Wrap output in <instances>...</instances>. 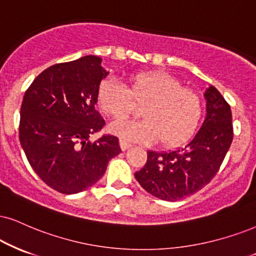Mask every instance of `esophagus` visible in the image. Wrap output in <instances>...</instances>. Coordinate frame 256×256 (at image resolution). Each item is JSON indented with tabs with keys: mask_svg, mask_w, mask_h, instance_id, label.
Here are the masks:
<instances>
[{
	"mask_svg": "<svg viewBox=\"0 0 256 256\" xmlns=\"http://www.w3.org/2000/svg\"><path fill=\"white\" fill-rule=\"evenodd\" d=\"M120 147H121L122 150H127L128 148L132 147V144L124 140H120Z\"/></svg>",
	"mask_w": 256,
	"mask_h": 256,
	"instance_id": "1",
	"label": "esophagus"
}]
</instances>
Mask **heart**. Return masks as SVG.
<instances>
[{
    "label": "heart",
    "instance_id": "heart-1",
    "mask_svg": "<svg viewBox=\"0 0 256 256\" xmlns=\"http://www.w3.org/2000/svg\"><path fill=\"white\" fill-rule=\"evenodd\" d=\"M127 88L114 78L103 80L97 89L100 109L115 120L132 112L134 102L144 104L141 121H118L110 132L123 140L165 146L185 142L200 122L202 102L194 90L182 86L176 78L165 72H140L130 74Z\"/></svg>",
    "mask_w": 256,
    "mask_h": 256
}]
</instances>
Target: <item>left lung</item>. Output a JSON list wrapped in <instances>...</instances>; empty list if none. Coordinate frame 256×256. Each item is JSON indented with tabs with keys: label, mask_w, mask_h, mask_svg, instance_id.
Instances as JSON below:
<instances>
[{
	"label": "left lung",
	"mask_w": 256,
	"mask_h": 256,
	"mask_svg": "<svg viewBox=\"0 0 256 256\" xmlns=\"http://www.w3.org/2000/svg\"><path fill=\"white\" fill-rule=\"evenodd\" d=\"M206 115L184 147L168 152L148 150L147 162L135 178L148 194L176 202L209 184L232 141L230 106L212 85L205 89Z\"/></svg>",
	"instance_id": "obj_1"
}]
</instances>
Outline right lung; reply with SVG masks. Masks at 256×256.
Returning <instances> with one entry per match:
<instances>
[{
    "label": "right lung",
    "instance_id": "add662e5",
    "mask_svg": "<svg viewBox=\"0 0 256 256\" xmlns=\"http://www.w3.org/2000/svg\"><path fill=\"white\" fill-rule=\"evenodd\" d=\"M100 62V56H86L53 65L33 80L22 100V150L41 180L65 194L96 184L121 152L112 135L90 141L106 124L94 108L98 85L109 74Z\"/></svg>",
    "mask_w": 256,
    "mask_h": 256
}]
</instances>
